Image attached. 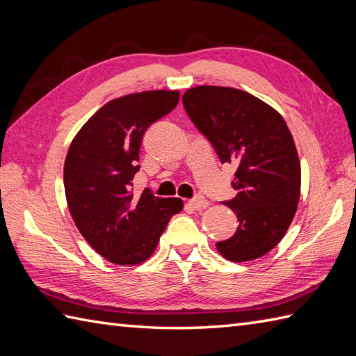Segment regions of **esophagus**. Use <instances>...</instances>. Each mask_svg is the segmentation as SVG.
<instances>
[{"label":"esophagus","mask_w":356,"mask_h":356,"mask_svg":"<svg viewBox=\"0 0 356 356\" xmlns=\"http://www.w3.org/2000/svg\"><path fill=\"white\" fill-rule=\"evenodd\" d=\"M188 207H192L193 210H202L209 207V201L204 198V196H196V198L191 200L187 202Z\"/></svg>","instance_id":"34e87169"}]
</instances>
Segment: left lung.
Returning a JSON list of instances; mask_svg holds the SVG:
<instances>
[{"label":"left lung","instance_id":"1","mask_svg":"<svg viewBox=\"0 0 356 356\" xmlns=\"http://www.w3.org/2000/svg\"><path fill=\"white\" fill-rule=\"evenodd\" d=\"M183 104L220 163L238 168L232 183L238 195L224 204L239 225L216 243L218 251L232 262L265 256L288 232L300 200L302 170L286 122L265 102L230 86H195Z\"/></svg>","mask_w":356,"mask_h":356}]
</instances>
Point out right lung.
<instances>
[{"label":"right lung","instance_id":"right-lung-1","mask_svg":"<svg viewBox=\"0 0 356 356\" xmlns=\"http://www.w3.org/2000/svg\"><path fill=\"white\" fill-rule=\"evenodd\" d=\"M179 92L154 90L108 102L76 134L64 164L67 204L79 232L115 265L152 256L179 198L134 196L138 152L146 129L178 105Z\"/></svg>","mask_w":356,"mask_h":356}]
</instances>
